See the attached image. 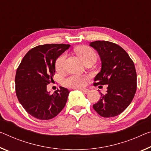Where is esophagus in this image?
I'll return each instance as SVG.
<instances>
[{
    "mask_svg": "<svg viewBox=\"0 0 151 151\" xmlns=\"http://www.w3.org/2000/svg\"><path fill=\"white\" fill-rule=\"evenodd\" d=\"M81 91H82L83 93H85V94H87V93H89V89H88V88H81L80 89Z\"/></svg>",
    "mask_w": 151,
    "mask_h": 151,
    "instance_id": "esophagus-1",
    "label": "esophagus"
}]
</instances>
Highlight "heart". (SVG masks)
I'll use <instances>...</instances> for the list:
<instances>
[{"label": "heart", "mask_w": 151, "mask_h": 151, "mask_svg": "<svg viewBox=\"0 0 151 151\" xmlns=\"http://www.w3.org/2000/svg\"><path fill=\"white\" fill-rule=\"evenodd\" d=\"M76 52L84 63L88 61H95L97 59V54L91 47L87 45H82L76 48ZM66 58V54H62L56 59L55 63V68L57 71L63 70L64 63ZM87 76L83 75H73L67 77L64 81V85L66 87L78 88L84 87L86 83Z\"/></svg>", "instance_id": "b5f03b06"}]
</instances>
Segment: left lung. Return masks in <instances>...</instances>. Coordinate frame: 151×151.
I'll use <instances>...</instances> for the list:
<instances>
[{
	"label": "left lung",
	"mask_w": 151,
	"mask_h": 151,
	"mask_svg": "<svg viewBox=\"0 0 151 151\" xmlns=\"http://www.w3.org/2000/svg\"><path fill=\"white\" fill-rule=\"evenodd\" d=\"M101 61V71L94 79V85H107L106 94L93 106L104 118L118 116L132 101L137 87V76L133 61L127 52L118 44L107 41L90 43Z\"/></svg>",
	"instance_id": "8db88e82"
}]
</instances>
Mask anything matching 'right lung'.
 I'll use <instances>...</instances> for the list:
<instances>
[{"label":"right lung","mask_w":151,"mask_h":151,"mask_svg":"<svg viewBox=\"0 0 151 151\" xmlns=\"http://www.w3.org/2000/svg\"><path fill=\"white\" fill-rule=\"evenodd\" d=\"M70 46L63 44L37 45L25 54L17 69V97L25 111L35 118H54L65 106L70 91L60 87L51 95L47 85L54 81L56 59Z\"/></svg>","instance_id":"add662e5"}]
</instances>
